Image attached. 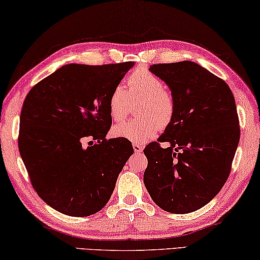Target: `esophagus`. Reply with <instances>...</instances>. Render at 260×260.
<instances>
[{"mask_svg":"<svg viewBox=\"0 0 260 260\" xmlns=\"http://www.w3.org/2000/svg\"><path fill=\"white\" fill-rule=\"evenodd\" d=\"M133 149L137 154H140V152H142L143 147L141 145H138V143H133Z\"/></svg>","mask_w":260,"mask_h":260,"instance_id":"esophagus-1","label":"esophagus"}]
</instances>
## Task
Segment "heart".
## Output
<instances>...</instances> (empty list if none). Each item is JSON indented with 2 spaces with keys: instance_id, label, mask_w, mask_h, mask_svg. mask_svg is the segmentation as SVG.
Listing matches in <instances>:
<instances>
[{
  "instance_id": "1",
  "label": "heart",
  "mask_w": 260,
  "mask_h": 260,
  "mask_svg": "<svg viewBox=\"0 0 260 260\" xmlns=\"http://www.w3.org/2000/svg\"><path fill=\"white\" fill-rule=\"evenodd\" d=\"M139 102V119L119 122L112 128L113 137L133 143H143L152 139L160 129L170 125L176 112L172 93L162 78L145 68H138L127 78L126 85L114 86L109 98V112L115 121L127 117L132 104Z\"/></svg>"
}]
</instances>
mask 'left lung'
Returning a JSON list of instances; mask_svg holds the SVG:
<instances>
[{
    "label": "left lung",
    "instance_id": "8db88e82",
    "mask_svg": "<svg viewBox=\"0 0 260 260\" xmlns=\"http://www.w3.org/2000/svg\"><path fill=\"white\" fill-rule=\"evenodd\" d=\"M176 103L170 125L143 152V183L154 203L174 214L207 205L228 179L240 142L233 92L223 80L192 61L150 66ZM159 142H168L162 148Z\"/></svg>",
    "mask_w": 260,
    "mask_h": 260
}]
</instances>
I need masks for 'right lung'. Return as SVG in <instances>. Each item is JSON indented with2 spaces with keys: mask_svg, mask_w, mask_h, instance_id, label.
<instances>
[{
  "mask_svg": "<svg viewBox=\"0 0 260 260\" xmlns=\"http://www.w3.org/2000/svg\"><path fill=\"white\" fill-rule=\"evenodd\" d=\"M134 64L69 63L27 93L20 112L19 154L32 186L55 211L89 216L112 196L134 150L128 140L105 139L112 125L109 98Z\"/></svg>",
  "mask_w": 260,
  "mask_h": 260,
  "instance_id": "1",
  "label": "right lung"
}]
</instances>
